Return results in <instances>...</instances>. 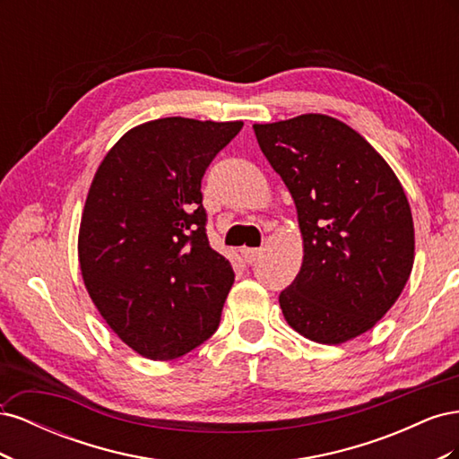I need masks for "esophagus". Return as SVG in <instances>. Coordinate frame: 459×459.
Masks as SVG:
<instances>
[{
	"instance_id": "obj_1",
	"label": "esophagus",
	"mask_w": 459,
	"mask_h": 459,
	"mask_svg": "<svg viewBox=\"0 0 459 459\" xmlns=\"http://www.w3.org/2000/svg\"><path fill=\"white\" fill-rule=\"evenodd\" d=\"M241 256L247 264H255L262 256V248H241Z\"/></svg>"
}]
</instances>
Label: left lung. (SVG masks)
<instances>
[{"label":"left lung","instance_id":"left-lung-1","mask_svg":"<svg viewBox=\"0 0 459 459\" xmlns=\"http://www.w3.org/2000/svg\"><path fill=\"white\" fill-rule=\"evenodd\" d=\"M295 201L302 268L280 295L287 324L341 344L393 307L413 266V220L398 178L362 135L325 115L255 124Z\"/></svg>","mask_w":459,"mask_h":459}]
</instances>
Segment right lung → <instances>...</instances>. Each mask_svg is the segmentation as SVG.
<instances>
[{
    "mask_svg": "<svg viewBox=\"0 0 459 459\" xmlns=\"http://www.w3.org/2000/svg\"><path fill=\"white\" fill-rule=\"evenodd\" d=\"M241 128L151 120L95 172L78 235L82 277L108 327L145 358L184 356L220 325L235 273L208 245L201 179Z\"/></svg>",
    "mask_w": 459,
    "mask_h": 459,
    "instance_id": "1",
    "label": "right lung"
}]
</instances>
